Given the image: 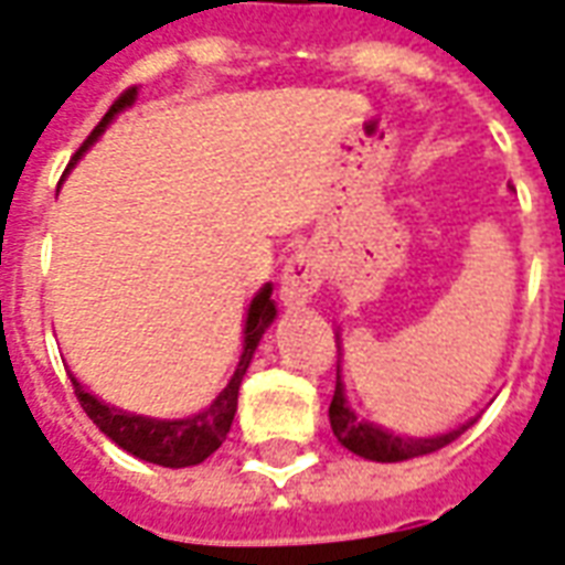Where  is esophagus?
<instances>
[{"instance_id": "obj_1", "label": "esophagus", "mask_w": 565, "mask_h": 565, "mask_svg": "<svg viewBox=\"0 0 565 565\" xmlns=\"http://www.w3.org/2000/svg\"><path fill=\"white\" fill-rule=\"evenodd\" d=\"M319 286H322V265L316 262V255L310 249L291 255L282 270V286H279L288 307H303L319 291Z\"/></svg>"}]
</instances>
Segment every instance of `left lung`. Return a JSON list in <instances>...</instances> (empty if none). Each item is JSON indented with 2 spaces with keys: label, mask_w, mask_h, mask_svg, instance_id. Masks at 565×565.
Here are the masks:
<instances>
[{
  "label": "left lung",
  "mask_w": 565,
  "mask_h": 565,
  "mask_svg": "<svg viewBox=\"0 0 565 565\" xmlns=\"http://www.w3.org/2000/svg\"><path fill=\"white\" fill-rule=\"evenodd\" d=\"M331 430L333 436L343 443L349 451L367 457V460H379V463H397V460H409V457L430 455V451H439L446 448L448 443H455L457 436L467 430L469 424L457 427V430H448L443 436H427V439H413V436H394L388 430H382L376 424L361 422L352 409H349V401H345L343 379H340V367H337V388H333L331 401Z\"/></svg>",
  "instance_id": "1"
}]
</instances>
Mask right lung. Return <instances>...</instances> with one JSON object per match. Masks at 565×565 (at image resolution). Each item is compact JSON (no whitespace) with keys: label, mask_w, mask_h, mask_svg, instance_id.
<instances>
[{"label":"right lung","mask_w":565,"mask_h":565,"mask_svg":"<svg viewBox=\"0 0 565 565\" xmlns=\"http://www.w3.org/2000/svg\"><path fill=\"white\" fill-rule=\"evenodd\" d=\"M135 102V86L126 89L122 96L110 105V110L102 117L96 129L89 131V138L81 143V150L74 152V159L68 164H74L86 150L89 143L96 141L102 131L108 129V122L117 117L119 110L129 108ZM277 316V307L270 300V286H265L249 303V312H246V328H243V355L241 364L234 370L232 382L220 391V397L210 403L204 413L192 415V418H180V422H156V418H143V415H129L122 409H114L108 403H102L98 397H93L89 391L81 388V382L72 379L74 397L84 406V413L93 418L102 434L108 436L110 443H117L122 451L141 457V460H150V463H159V467H195L201 460H207L216 448L222 446V439L228 436L234 422V413H237V391H241V382L246 376V367L255 355V345L262 340V333L267 331V324L274 322Z\"/></svg>","instance_id":"add662e5"}]
</instances>
